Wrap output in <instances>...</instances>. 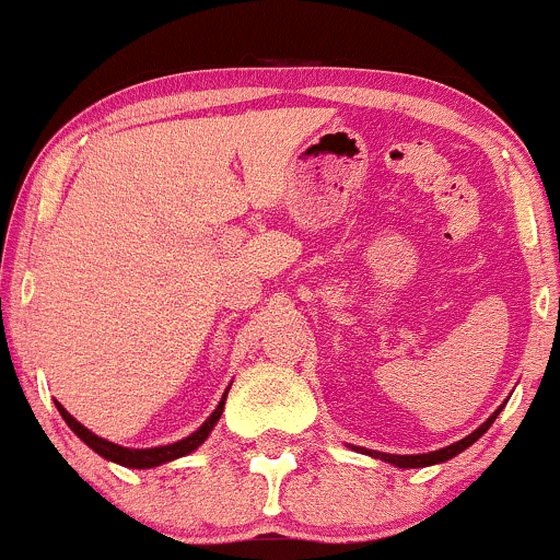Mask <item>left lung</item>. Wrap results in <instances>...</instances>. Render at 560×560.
<instances>
[{
	"label": "left lung",
	"mask_w": 560,
	"mask_h": 560,
	"mask_svg": "<svg viewBox=\"0 0 560 560\" xmlns=\"http://www.w3.org/2000/svg\"><path fill=\"white\" fill-rule=\"evenodd\" d=\"M500 408H503V405H500ZM500 408L494 410V413L490 416V419H487L485 423H481V427L477 429V432H471V434H468V436H464V440H460V442H455V445H450V447L434 450V453H423V455H389V453H371V455H374V458H382V460H387V464H392V466H400V468H421V466L442 464V460H450V458H453V455L464 453V450H466L468 445H474V442H477L479 436L485 434L487 429L492 427V421L498 419Z\"/></svg>",
	"instance_id": "left-lung-1"
}]
</instances>
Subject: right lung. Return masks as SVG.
<instances>
[{
    "mask_svg": "<svg viewBox=\"0 0 560 560\" xmlns=\"http://www.w3.org/2000/svg\"><path fill=\"white\" fill-rule=\"evenodd\" d=\"M223 402H226V395H223V400L218 402V408L213 410V416H210V419L205 421L202 427H199L195 434H189V436H186V440H182V442H173V445H165V447H150V450H128V447L113 445V442L102 440V436H96V434L89 432L86 427H81V423L75 421L73 416H70L68 410L62 408L60 402H57V410H60V416H62V419H66L68 427L73 429V432L79 434L81 440L86 442V445L94 450V453H100L102 458L115 460V464L128 466V468H152V466L168 464V460L182 458V455H189L191 450H197L199 445H202V442L208 440V434L213 432V427L218 423V419H221V413H223Z\"/></svg>",
    "mask_w": 560,
    "mask_h": 560,
    "instance_id": "obj_1",
    "label": "right lung"
}]
</instances>
